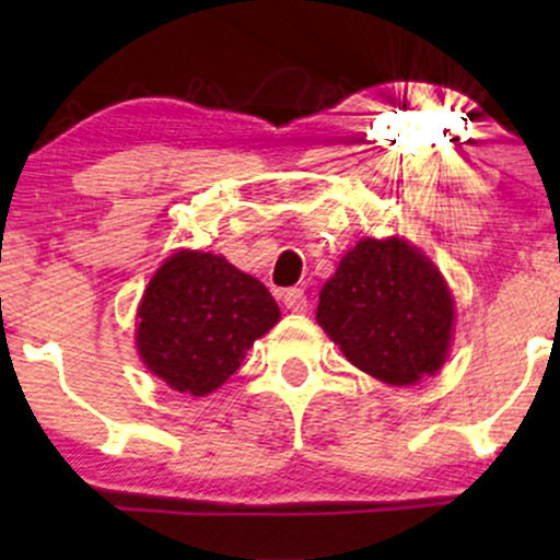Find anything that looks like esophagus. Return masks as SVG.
I'll use <instances>...</instances> for the list:
<instances>
[{
  "label": "esophagus",
  "instance_id": "34e87169",
  "mask_svg": "<svg viewBox=\"0 0 560 560\" xmlns=\"http://www.w3.org/2000/svg\"><path fill=\"white\" fill-rule=\"evenodd\" d=\"M281 300H284V307L292 313H305L307 311V298L302 289H287L284 294H281Z\"/></svg>",
  "mask_w": 560,
  "mask_h": 560
}]
</instances>
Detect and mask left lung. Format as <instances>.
Masks as SVG:
<instances>
[{
	"instance_id": "obj_1",
	"label": "left lung",
	"mask_w": 560,
	"mask_h": 560,
	"mask_svg": "<svg viewBox=\"0 0 560 560\" xmlns=\"http://www.w3.org/2000/svg\"><path fill=\"white\" fill-rule=\"evenodd\" d=\"M318 326L355 369L392 387L434 376L447 361L455 305L436 266L397 240H361L318 294Z\"/></svg>"
}]
</instances>
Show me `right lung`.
<instances>
[{
	"mask_svg": "<svg viewBox=\"0 0 560 560\" xmlns=\"http://www.w3.org/2000/svg\"><path fill=\"white\" fill-rule=\"evenodd\" d=\"M255 276L199 249L171 255L141 294L137 350L171 389L202 397L236 374L255 339L279 324Z\"/></svg>",
	"mask_w": 560,
	"mask_h": 560,
	"instance_id": "add662e5",
	"label": "right lung"
}]
</instances>
